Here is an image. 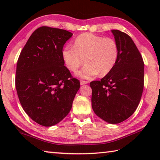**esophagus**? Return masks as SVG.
Listing matches in <instances>:
<instances>
[{"label":"esophagus","instance_id":"34e87169","mask_svg":"<svg viewBox=\"0 0 160 160\" xmlns=\"http://www.w3.org/2000/svg\"><path fill=\"white\" fill-rule=\"evenodd\" d=\"M87 83H88V81H86V80H80V85H85V84H87Z\"/></svg>","mask_w":160,"mask_h":160}]
</instances>
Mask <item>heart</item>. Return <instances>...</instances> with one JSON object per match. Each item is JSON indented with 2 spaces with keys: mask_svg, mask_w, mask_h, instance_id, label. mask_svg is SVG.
<instances>
[{
  "mask_svg": "<svg viewBox=\"0 0 160 160\" xmlns=\"http://www.w3.org/2000/svg\"><path fill=\"white\" fill-rule=\"evenodd\" d=\"M118 45L112 38L84 33L76 37L74 46L68 45L62 51V58L68 69L76 72L83 63L85 66L78 76L89 79L97 74L104 76L112 71L118 61Z\"/></svg>",
  "mask_w": 160,
  "mask_h": 160,
  "instance_id": "heart-1",
  "label": "heart"
}]
</instances>
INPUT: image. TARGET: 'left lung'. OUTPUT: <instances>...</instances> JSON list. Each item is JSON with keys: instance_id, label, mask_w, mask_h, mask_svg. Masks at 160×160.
I'll return each instance as SVG.
<instances>
[{"instance_id": "1", "label": "left lung", "mask_w": 160, "mask_h": 160, "mask_svg": "<svg viewBox=\"0 0 160 160\" xmlns=\"http://www.w3.org/2000/svg\"><path fill=\"white\" fill-rule=\"evenodd\" d=\"M119 48L115 67L100 80L90 82L94 112L109 123H119L136 110L144 88V62L131 37L113 29Z\"/></svg>"}]
</instances>
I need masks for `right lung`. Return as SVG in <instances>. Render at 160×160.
<instances>
[{
    "label": "right lung",
    "mask_w": 160,
    "mask_h": 160,
    "mask_svg": "<svg viewBox=\"0 0 160 160\" xmlns=\"http://www.w3.org/2000/svg\"><path fill=\"white\" fill-rule=\"evenodd\" d=\"M72 34L42 26L27 42L19 56L15 88L23 109L44 126L60 122L68 114L80 86L64 66L62 51Z\"/></svg>",
    "instance_id": "1"
}]
</instances>
